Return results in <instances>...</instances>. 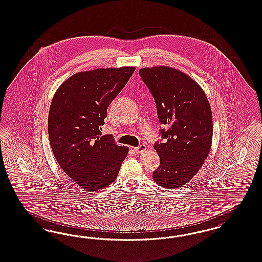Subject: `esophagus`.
Returning <instances> with one entry per match:
<instances>
[{
    "label": "esophagus",
    "mask_w": 262,
    "mask_h": 262,
    "mask_svg": "<svg viewBox=\"0 0 262 262\" xmlns=\"http://www.w3.org/2000/svg\"><path fill=\"white\" fill-rule=\"evenodd\" d=\"M147 149V146L146 145H144V144H142V145H139L138 147H136V148H135L134 149V151H135V154H141L142 151H145Z\"/></svg>",
    "instance_id": "esophagus-1"
}]
</instances>
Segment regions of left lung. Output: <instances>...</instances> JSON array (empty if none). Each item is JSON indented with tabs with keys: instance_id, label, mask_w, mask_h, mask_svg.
Segmentation results:
<instances>
[{
	"instance_id": "1",
	"label": "left lung",
	"mask_w": 262,
	"mask_h": 262,
	"mask_svg": "<svg viewBox=\"0 0 262 262\" xmlns=\"http://www.w3.org/2000/svg\"><path fill=\"white\" fill-rule=\"evenodd\" d=\"M139 76L155 99L161 139L154 144L160 164L155 183L179 188L197 174L212 142V113L203 89L183 72L166 66L144 68Z\"/></svg>"
}]
</instances>
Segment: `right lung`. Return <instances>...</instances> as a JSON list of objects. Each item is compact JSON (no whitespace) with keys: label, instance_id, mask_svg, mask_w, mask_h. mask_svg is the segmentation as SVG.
Returning <instances> with one entry per match:
<instances>
[{"label":"right lung","instance_id":"add662e5","mask_svg":"<svg viewBox=\"0 0 262 262\" xmlns=\"http://www.w3.org/2000/svg\"><path fill=\"white\" fill-rule=\"evenodd\" d=\"M135 67L96 69L73 75L59 86L49 111V139L59 166L85 191L113 183L127 157L101 129L111 102L135 72Z\"/></svg>","mask_w":262,"mask_h":262}]
</instances>
